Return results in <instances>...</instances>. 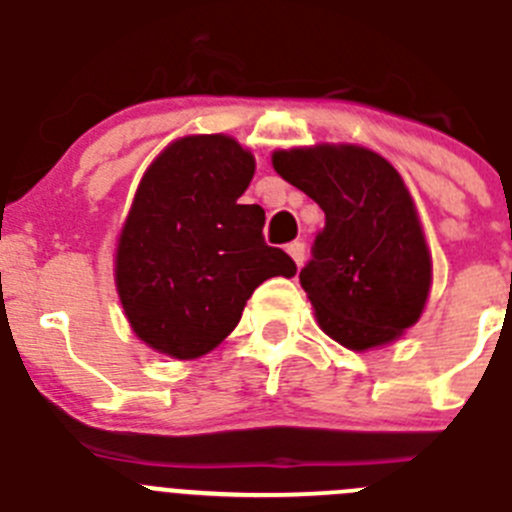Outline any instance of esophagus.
<instances>
[{
    "mask_svg": "<svg viewBox=\"0 0 512 512\" xmlns=\"http://www.w3.org/2000/svg\"><path fill=\"white\" fill-rule=\"evenodd\" d=\"M288 255L293 257V262H296V265H304V257H306V244L304 242H291L288 244Z\"/></svg>",
    "mask_w": 512,
    "mask_h": 512,
    "instance_id": "1",
    "label": "esophagus"
}]
</instances>
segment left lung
<instances>
[{"label":"left lung","mask_w":512,"mask_h":512,"mask_svg":"<svg viewBox=\"0 0 512 512\" xmlns=\"http://www.w3.org/2000/svg\"><path fill=\"white\" fill-rule=\"evenodd\" d=\"M273 167L324 211L299 273L319 327L350 350L397 340L420 319L433 275L399 172L363 146L275 151Z\"/></svg>","instance_id":"1"}]
</instances>
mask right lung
Here are the masks:
<instances>
[{
    "instance_id": "obj_1",
    "label": "right lung",
    "mask_w": 512,
    "mask_h": 512,
    "mask_svg": "<svg viewBox=\"0 0 512 512\" xmlns=\"http://www.w3.org/2000/svg\"><path fill=\"white\" fill-rule=\"evenodd\" d=\"M255 159L229 136H188L154 159L115 257V286L133 332L190 361L237 327L262 281L296 262L262 237L265 211L237 203Z\"/></svg>"
}]
</instances>
